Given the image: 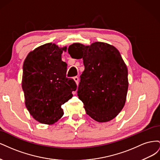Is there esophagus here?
Returning a JSON list of instances; mask_svg holds the SVG:
<instances>
[{
    "label": "esophagus",
    "instance_id": "1",
    "mask_svg": "<svg viewBox=\"0 0 160 160\" xmlns=\"http://www.w3.org/2000/svg\"><path fill=\"white\" fill-rule=\"evenodd\" d=\"M73 79H74V81L76 82L77 85H78V84H79V77H77V76H75V77H73Z\"/></svg>",
    "mask_w": 160,
    "mask_h": 160
}]
</instances>
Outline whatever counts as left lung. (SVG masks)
<instances>
[{
    "instance_id": "8db88e82",
    "label": "left lung",
    "mask_w": 160,
    "mask_h": 160,
    "mask_svg": "<svg viewBox=\"0 0 160 160\" xmlns=\"http://www.w3.org/2000/svg\"><path fill=\"white\" fill-rule=\"evenodd\" d=\"M68 52L72 58H83L77 95L87 114L98 122L115 118L124 107L128 89V68L119 51L95 42L90 46L73 43Z\"/></svg>"
}]
</instances>
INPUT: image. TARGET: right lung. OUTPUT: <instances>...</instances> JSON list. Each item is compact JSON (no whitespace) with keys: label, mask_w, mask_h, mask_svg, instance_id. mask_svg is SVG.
I'll return each instance as SVG.
<instances>
[{"label":"right lung","mask_w":160,"mask_h":160,"mask_svg":"<svg viewBox=\"0 0 160 160\" xmlns=\"http://www.w3.org/2000/svg\"><path fill=\"white\" fill-rule=\"evenodd\" d=\"M55 44L47 43L28 53L23 63L22 88L25 105L32 118L44 124H53L62 115L61 105L77 89L75 81L66 77L62 51Z\"/></svg>","instance_id":"1"}]
</instances>
